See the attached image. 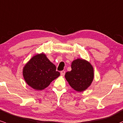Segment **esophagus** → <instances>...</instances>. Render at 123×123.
Returning a JSON list of instances; mask_svg holds the SVG:
<instances>
[{
    "label": "esophagus",
    "mask_w": 123,
    "mask_h": 123,
    "mask_svg": "<svg viewBox=\"0 0 123 123\" xmlns=\"http://www.w3.org/2000/svg\"><path fill=\"white\" fill-rule=\"evenodd\" d=\"M65 74V71H62L61 72V76H64Z\"/></svg>",
    "instance_id": "obj_1"
}]
</instances>
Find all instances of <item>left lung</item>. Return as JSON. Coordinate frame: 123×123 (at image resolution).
<instances>
[{
  "mask_svg": "<svg viewBox=\"0 0 123 123\" xmlns=\"http://www.w3.org/2000/svg\"><path fill=\"white\" fill-rule=\"evenodd\" d=\"M71 68L72 70L65 75L69 85L77 92L87 89L94 78L92 65L85 59L78 58L72 62Z\"/></svg>",
  "mask_w": 123,
  "mask_h": 123,
  "instance_id": "obj_1",
  "label": "left lung"
}]
</instances>
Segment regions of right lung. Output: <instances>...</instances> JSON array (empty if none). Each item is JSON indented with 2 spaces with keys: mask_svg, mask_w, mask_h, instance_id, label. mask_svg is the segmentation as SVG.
<instances>
[{
  "mask_svg": "<svg viewBox=\"0 0 123 123\" xmlns=\"http://www.w3.org/2000/svg\"><path fill=\"white\" fill-rule=\"evenodd\" d=\"M23 75L30 87L41 90L48 87L52 80L60 75V73L56 71L55 65L46 55L41 53L34 55L25 65Z\"/></svg>",
  "mask_w": 123,
  "mask_h": 123,
  "instance_id": "add662e5",
  "label": "right lung"
}]
</instances>
